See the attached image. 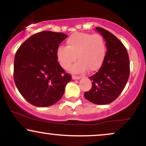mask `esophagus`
<instances>
[{"mask_svg": "<svg viewBox=\"0 0 146 146\" xmlns=\"http://www.w3.org/2000/svg\"><path fill=\"white\" fill-rule=\"evenodd\" d=\"M72 79H73V80H79V79H80V76H75V75H73V76H72Z\"/></svg>", "mask_w": 146, "mask_h": 146, "instance_id": "esophagus-1", "label": "esophagus"}]
</instances>
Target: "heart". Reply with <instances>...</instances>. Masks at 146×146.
<instances>
[{
  "label": "heart",
  "instance_id": "obj_1",
  "mask_svg": "<svg viewBox=\"0 0 146 146\" xmlns=\"http://www.w3.org/2000/svg\"><path fill=\"white\" fill-rule=\"evenodd\" d=\"M67 46H60L56 57L60 66L68 69L76 60L78 62L70 68L73 73H84L98 70L102 66L106 55V43L101 35L76 32L66 40Z\"/></svg>",
  "mask_w": 146,
  "mask_h": 146
}]
</instances>
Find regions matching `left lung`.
<instances>
[{"mask_svg":"<svg viewBox=\"0 0 146 146\" xmlns=\"http://www.w3.org/2000/svg\"><path fill=\"white\" fill-rule=\"evenodd\" d=\"M95 29L106 42V53L99 71L89 77L92 87L85 92L87 100L99 105L115 101L125 88L130 75V60L126 48L110 31L102 27Z\"/></svg>","mask_w":146,"mask_h":146,"instance_id":"left-lung-1","label":"left lung"}]
</instances>
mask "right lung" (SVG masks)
I'll use <instances>...</instances> for the list:
<instances>
[{
    "label": "right lung",
    "instance_id": "add662e5",
    "mask_svg": "<svg viewBox=\"0 0 146 146\" xmlns=\"http://www.w3.org/2000/svg\"><path fill=\"white\" fill-rule=\"evenodd\" d=\"M62 33L43 31L21 45L14 58V79L18 91L35 106L46 107L58 102L71 76L56 57L59 44L67 38Z\"/></svg>",
    "mask_w": 146,
    "mask_h": 146
}]
</instances>
